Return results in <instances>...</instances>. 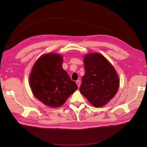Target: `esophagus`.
Instances as JSON below:
<instances>
[{"instance_id": "obj_1", "label": "esophagus", "mask_w": 147, "mask_h": 147, "mask_svg": "<svg viewBox=\"0 0 147 147\" xmlns=\"http://www.w3.org/2000/svg\"><path fill=\"white\" fill-rule=\"evenodd\" d=\"M76 83H77V84L78 87L79 88V87H80V83H81L80 81V80H77V81L76 82Z\"/></svg>"}]
</instances>
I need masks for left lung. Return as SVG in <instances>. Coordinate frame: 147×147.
<instances>
[{"mask_svg":"<svg viewBox=\"0 0 147 147\" xmlns=\"http://www.w3.org/2000/svg\"><path fill=\"white\" fill-rule=\"evenodd\" d=\"M85 74L82 77L80 91L97 108L106 105L117 94L119 85L118 75L114 67L99 53L83 57Z\"/></svg>","mask_w":147,"mask_h":147,"instance_id":"8db88e82","label":"left lung"}]
</instances>
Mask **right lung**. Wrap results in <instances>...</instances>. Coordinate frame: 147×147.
I'll return each instance as SVG.
<instances>
[{
    "label": "right lung",
    "mask_w": 147,
    "mask_h": 147,
    "mask_svg": "<svg viewBox=\"0 0 147 147\" xmlns=\"http://www.w3.org/2000/svg\"><path fill=\"white\" fill-rule=\"evenodd\" d=\"M63 57L57 53L43 55L35 61L29 75L34 96L51 108L63 105L78 89L63 69Z\"/></svg>",
    "instance_id": "1"
}]
</instances>
